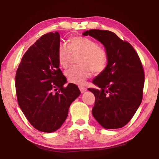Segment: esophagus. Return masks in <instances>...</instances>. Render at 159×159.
I'll list each match as a JSON object with an SVG mask.
<instances>
[{
  "label": "esophagus",
  "mask_w": 159,
  "mask_h": 159,
  "mask_svg": "<svg viewBox=\"0 0 159 159\" xmlns=\"http://www.w3.org/2000/svg\"><path fill=\"white\" fill-rule=\"evenodd\" d=\"M80 91L81 93H84V92L86 91V88L84 87V86H79Z\"/></svg>",
  "instance_id": "1"
}]
</instances>
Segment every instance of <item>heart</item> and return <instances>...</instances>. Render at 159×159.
I'll return each mask as SVG.
<instances>
[{
  "label": "heart",
  "instance_id": "b5f03b06",
  "mask_svg": "<svg viewBox=\"0 0 159 159\" xmlns=\"http://www.w3.org/2000/svg\"><path fill=\"white\" fill-rule=\"evenodd\" d=\"M72 53H80L78 63L79 66H73L66 70L65 74L68 81L75 84H84L91 77L93 70L96 73L103 71L107 64L108 57L106 51L93 40L76 36L70 39L68 46L61 43L58 48V63L63 68H67Z\"/></svg>",
  "mask_w": 159,
  "mask_h": 159
}]
</instances>
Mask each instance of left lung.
Listing matches in <instances>:
<instances>
[{
	"label": "left lung",
	"instance_id": "8db88e82",
	"mask_svg": "<svg viewBox=\"0 0 159 159\" xmlns=\"http://www.w3.org/2000/svg\"><path fill=\"white\" fill-rule=\"evenodd\" d=\"M83 35L101 42L108 57L106 68L93 80L100 89H88L96 97L92 114L104 129L122 128L143 98L144 72L140 58L129 43L109 30L91 29Z\"/></svg>",
	"mask_w": 159,
	"mask_h": 159
}]
</instances>
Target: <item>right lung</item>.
I'll return each instance as SVG.
<instances>
[{"label":"right lung","mask_w":159,"mask_h":159,"mask_svg":"<svg viewBox=\"0 0 159 159\" xmlns=\"http://www.w3.org/2000/svg\"><path fill=\"white\" fill-rule=\"evenodd\" d=\"M59 44L58 32L42 35L25 52L16 71L18 105L30 124L42 132L57 131L80 94L76 85L63 87L67 80L59 68Z\"/></svg>","instance_id":"1"}]
</instances>
